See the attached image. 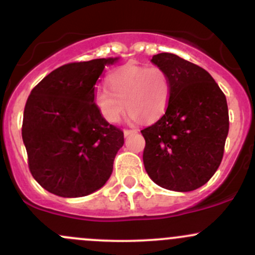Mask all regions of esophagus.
Wrapping results in <instances>:
<instances>
[{"mask_svg": "<svg viewBox=\"0 0 255 255\" xmlns=\"http://www.w3.org/2000/svg\"><path fill=\"white\" fill-rule=\"evenodd\" d=\"M136 130H132V128H125L124 130V135L125 136H130L132 135V133H135Z\"/></svg>", "mask_w": 255, "mask_h": 255, "instance_id": "esophagus-1", "label": "esophagus"}]
</instances>
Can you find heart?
<instances>
[{
  "mask_svg": "<svg viewBox=\"0 0 255 255\" xmlns=\"http://www.w3.org/2000/svg\"><path fill=\"white\" fill-rule=\"evenodd\" d=\"M111 90L95 92V103L107 122L118 123L125 105L132 120L152 122L163 116L170 100V78L160 67L128 63L108 79Z\"/></svg>",
  "mask_w": 255,
  "mask_h": 255,
  "instance_id": "heart-1",
  "label": "heart"
}]
</instances>
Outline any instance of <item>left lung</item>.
Returning <instances> with one entry per match:
<instances>
[{
	"mask_svg": "<svg viewBox=\"0 0 255 255\" xmlns=\"http://www.w3.org/2000/svg\"><path fill=\"white\" fill-rule=\"evenodd\" d=\"M170 78L165 114L141 130L143 164L158 186L188 192L203 186L223 160L229 133L226 97L207 70L172 53L150 59Z\"/></svg>",
	"mask_w": 255,
	"mask_h": 255,
	"instance_id": "left-lung-1",
	"label": "left lung"
}]
</instances>
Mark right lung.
<instances>
[{"instance_id": "right-lung-1", "label": "right lung", "mask_w": 255, "mask_h": 255, "mask_svg": "<svg viewBox=\"0 0 255 255\" xmlns=\"http://www.w3.org/2000/svg\"><path fill=\"white\" fill-rule=\"evenodd\" d=\"M117 61L68 63L30 92L21 136L30 172L48 192L84 197L102 187L112 175L124 132L102 117L94 96L106 65Z\"/></svg>"}]
</instances>
